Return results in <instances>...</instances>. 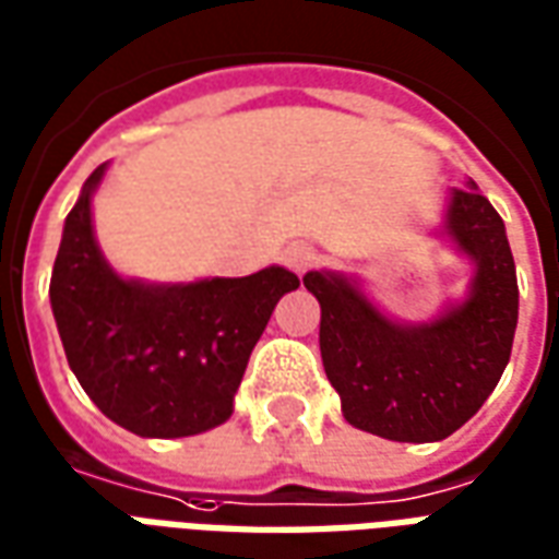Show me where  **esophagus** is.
Segmentation results:
<instances>
[{
    "mask_svg": "<svg viewBox=\"0 0 559 559\" xmlns=\"http://www.w3.org/2000/svg\"><path fill=\"white\" fill-rule=\"evenodd\" d=\"M321 255L316 247H309V243H292L288 250H285V264L295 271V274H307L312 267H319Z\"/></svg>",
    "mask_w": 559,
    "mask_h": 559,
    "instance_id": "obj_1",
    "label": "esophagus"
}]
</instances>
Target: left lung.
I'll return each mask as SVG.
<instances>
[{
    "mask_svg": "<svg viewBox=\"0 0 559 559\" xmlns=\"http://www.w3.org/2000/svg\"><path fill=\"white\" fill-rule=\"evenodd\" d=\"M447 231L476 262L471 297L419 328L386 321L348 280L307 274L321 304V360L357 429L402 443L462 429L507 369L519 324V280L503 219L486 195L455 190Z\"/></svg>",
    "mask_w": 559,
    "mask_h": 559,
    "instance_id": "left-lung-1",
    "label": "left lung"
}]
</instances>
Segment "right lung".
I'll return each mask as SVG.
<instances>
[{
	"label": "right lung",
	"instance_id": "obj_1",
	"mask_svg": "<svg viewBox=\"0 0 559 559\" xmlns=\"http://www.w3.org/2000/svg\"><path fill=\"white\" fill-rule=\"evenodd\" d=\"M88 175L64 219L50 304L68 366L88 399L140 438H187L226 423L271 312L300 280L264 267L240 280L145 285L104 262L92 231Z\"/></svg>",
	"mask_w": 559,
	"mask_h": 559
}]
</instances>
